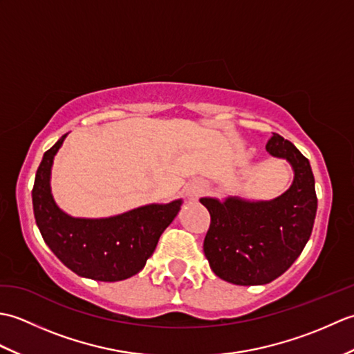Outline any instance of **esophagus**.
I'll return each mask as SVG.
<instances>
[{
  "label": "esophagus",
  "mask_w": 354,
  "mask_h": 354,
  "mask_svg": "<svg viewBox=\"0 0 354 354\" xmlns=\"http://www.w3.org/2000/svg\"><path fill=\"white\" fill-rule=\"evenodd\" d=\"M202 193V187H190V189H187V198L190 201L198 199Z\"/></svg>",
  "instance_id": "34e87169"
}]
</instances>
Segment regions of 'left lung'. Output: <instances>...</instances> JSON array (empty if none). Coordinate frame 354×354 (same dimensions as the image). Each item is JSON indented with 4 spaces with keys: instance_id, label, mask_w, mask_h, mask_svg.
Returning <instances> with one entry per match:
<instances>
[{
    "instance_id": "obj_1",
    "label": "left lung",
    "mask_w": 354,
    "mask_h": 354,
    "mask_svg": "<svg viewBox=\"0 0 354 354\" xmlns=\"http://www.w3.org/2000/svg\"><path fill=\"white\" fill-rule=\"evenodd\" d=\"M266 150L286 158L295 179L290 189L269 202L202 198L212 222L204 252L222 280L254 286L266 284L286 272L303 252L317 216V192L310 162L289 140L272 133Z\"/></svg>"
}]
</instances>
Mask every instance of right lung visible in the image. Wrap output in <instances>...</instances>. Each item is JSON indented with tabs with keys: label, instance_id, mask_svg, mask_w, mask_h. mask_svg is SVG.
<instances>
[{
	"label": "right lung",
	"instance_id": "add662e5",
	"mask_svg": "<svg viewBox=\"0 0 354 354\" xmlns=\"http://www.w3.org/2000/svg\"><path fill=\"white\" fill-rule=\"evenodd\" d=\"M44 153L32 190L33 213L44 242L66 268L99 281L126 280L145 268L181 201L146 205L108 219H76L57 208L50 193V169L64 138Z\"/></svg>",
	"mask_w": 354,
	"mask_h": 354
}]
</instances>
